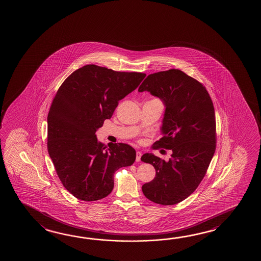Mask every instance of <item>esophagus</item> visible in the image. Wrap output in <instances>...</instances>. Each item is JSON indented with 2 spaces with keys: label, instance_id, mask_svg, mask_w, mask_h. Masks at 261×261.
<instances>
[{
  "label": "esophagus",
  "instance_id": "obj_1",
  "mask_svg": "<svg viewBox=\"0 0 261 261\" xmlns=\"http://www.w3.org/2000/svg\"><path fill=\"white\" fill-rule=\"evenodd\" d=\"M142 153L140 151H137V158H136V160H137V162H139L140 160H141Z\"/></svg>",
  "mask_w": 261,
  "mask_h": 261
}]
</instances>
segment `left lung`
Segmentation results:
<instances>
[{
	"mask_svg": "<svg viewBox=\"0 0 261 261\" xmlns=\"http://www.w3.org/2000/svg\"><path fill=\"white\" fill-rule=\"evenodd\" d=\"M138 91L162 100L163 137L154 145L173 152L167 162L153 154L142 155L155 169L154 179L143 185L142 191L154 203L175 205L197 189L215 154L213 103L205 86L178 69L149 74Z\"/></svg>",
	"mask_w": 261,
	"mask_h": 261,
	"instance_id": "left-lung-1",
	"label": "left lung"
}]
</instances>
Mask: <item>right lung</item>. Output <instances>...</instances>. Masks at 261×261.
Instances as JSON below:
<instances>
[{
    "label": "right lung",
    "mask_w": 261,
    "mask_h": 261,
    "mask_svg": "<svg viewBox=\"0 0 261 261\" xmlns=\"http://www.w3.org/2000/svg\"><path fill=\"white\" fill-rule=\"evenodd\" d=\"M145 77L88 64L59 87L48 113L47 149L59 179L73 197L84 201L107 197L115 172L135 162L132 146L109 143L107 148L95 132Z\"/></svg>",
    "instance_id": "right-lung-1"
}]
</instances>
